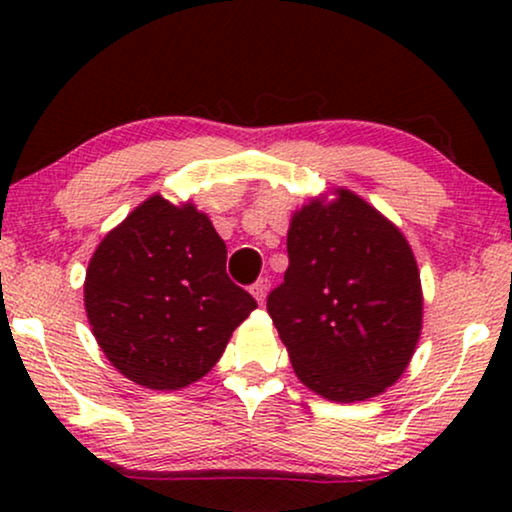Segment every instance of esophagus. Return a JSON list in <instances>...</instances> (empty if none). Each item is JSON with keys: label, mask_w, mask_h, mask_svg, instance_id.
<instances>
[{"label": "esophagus", "mask_w": 512, "mask_h": 512, "mask_svg": "<svg viewBox=\"0 0 512 512\" xmlns=\"http://www.w3.org/2000/svg\"><path fill=\"white\" fill-rule=\"evenodd\" d=\"M268 291H270V282H268V279H258V282H256L254 286H251V293H254V298H256L261 305H263L265 296H268Z\"/></svg>", "instance_id": "34e87169"}]
</instances>
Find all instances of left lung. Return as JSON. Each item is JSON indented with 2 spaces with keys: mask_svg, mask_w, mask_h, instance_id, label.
Returning a JSON list of instances; mask_svg holds the SVG:
<instances>
[{
  "mask_svg": "<svg viewBox=\"0 0 512 512\" xmlns=\"http://www.w3.org/2000/svg\"><path fill=\"white\" fill-rule=\"evenodd\" d=\"M289 268L268 312L298 380L333 403L380 396L422 333L415 254L387 216L347 188L291 216Z\"/></svg>",
  "mask_w": 512,
  "mask_h": 512,
  "instance_id": "8db88e82",
  "label": "left lung"
}]
</instances>
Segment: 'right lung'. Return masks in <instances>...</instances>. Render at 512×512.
Wrapping results in <instances>:
<instances>
[{
	"instance_id": "1",
	"label": "right lung",
	"mask_w": 512,
	"mask_h": 512,
	"mask_svg": "<svg viewBox=\"0 0 512 512\" xmlns=\"http://www.w3.org/2000/svg\"><path fill=\"white\" fill-rule=\"evenodd\" d=\"M226 242L191 200L151 195L97 244L83 282L88 324L118 373L184 389L221 359L256 300L226 275Z\"/></svg>"
}]
</instances>
